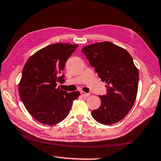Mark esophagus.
<instances>
[{
	"label": "esophagus",
	"instance_id": "obj_1",
	"mask_svg": "<svg viewBox=\"0 0 161 161\" xmlns=\"http://www.w3.org/2000/svg\"><path fill=\"white\" fill-rule=\"evenodd\" d=\"M81 95L83 97H88L90 95L89 93H86V92H83V91L81 92Z\"/></svg>",
	"mask_w": 161,
	"mask_h": 161
}]
</instances>
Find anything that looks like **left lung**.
I'll return each instance as SVG.
<instances>
[{
	"label": "left lung",
	"mask_w": 161,
	"mask_h": 161,
	"mask_svg": "<svg viewBox=\"0 0 161 161\" xmlns=\"http://www.w3.org/2000/svg\"><path fill=\"white\" fill-rule=\"evenodd\" d=\"M81 51L102 81L106 82V94L99 95L102 103L92 111V117L103 125L119 122L129 113L137 95L139 71L131 55L110 42L91 44Z\"/></svg>",
	"instance_id": "1"
}]
</instances>
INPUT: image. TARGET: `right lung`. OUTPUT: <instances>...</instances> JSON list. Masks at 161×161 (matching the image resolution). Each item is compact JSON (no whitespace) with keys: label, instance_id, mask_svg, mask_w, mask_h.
Returning <instances> with one entry per match:
<instances>
[{"label":"right lung","instance_id":"add662e5","mask_svg":"<svg viewBox=\"0 0 161 161\" xmlns=\"http://www.w3.org/2000/svg\"><path fill=\"white\" fill-rule=\"evenodd\" d=\"M77 44H51L31 56L22 69L20 97L32 117L44 124L60 123L68 116L79 91L68 93L57 87L65 81L62 74L66 62Z\"/></svg>","mask_w":161,"mask_h":161}]
</instances>
